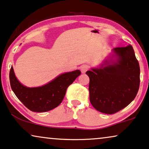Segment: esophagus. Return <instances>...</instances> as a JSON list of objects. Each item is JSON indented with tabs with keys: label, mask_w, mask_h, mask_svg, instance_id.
Returning a JSON list of instances; mask_svg holds the SVG:
<instances>
[{
	"label": "esophagus",
	"mask_w": 149,
	"mask_h": 149,
	"mask_svg": "<svg viewBox=\"0 0 149 149\" xmlns=\"http://www.w3.org/2000/svg\"><path fill=\"white\" fill-rule=\"evenodd\" d=\"M80 69H81V71L82 73H85V72H86V71L89 69V66L86 64H84L81 66Z\"/></svg>",
	"instance_id": "1"
}]
</instances>
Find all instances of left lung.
Masks as SVG:
<instances>
[{"instance_id":"1","label":"left lung","mask_w":149,"mask_h":149,"mask_svg":"<svg viewBox=\"0 0 149 149\" xmlns=\"http://www.w3.org/2000/svg\"><path fill=\"white\" fill-rule=\"evenodd\" d=\"M116 63L92 69L89 92L92 106L100 112L113 114L127 107L136 98L140 87V65L131 46L113 49Z\"/></svg>"}]
</instances>
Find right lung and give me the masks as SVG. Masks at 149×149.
Returning a JSON list of instances; mask_svg holds the SVG:
<instances>
[{
  "instance_id": "1",
  "label": "right lung",
  "mask_w": 149,
  "mask_h": 149,
  "mask_svg": "<svg viewBox=\"0 0 149 149\" xmlns=\"http://www.w3.org/2000/svg\"><path fill=\"white\" fill-rule=\"evenodd\" d=\"M80 74V70H74L59 75L45 86L26 88L18 81L11 67L9 81L13 92L25 107L35 112H44L57 107L62 102L67 88Z\"/></svg>"
}]
</instances>
